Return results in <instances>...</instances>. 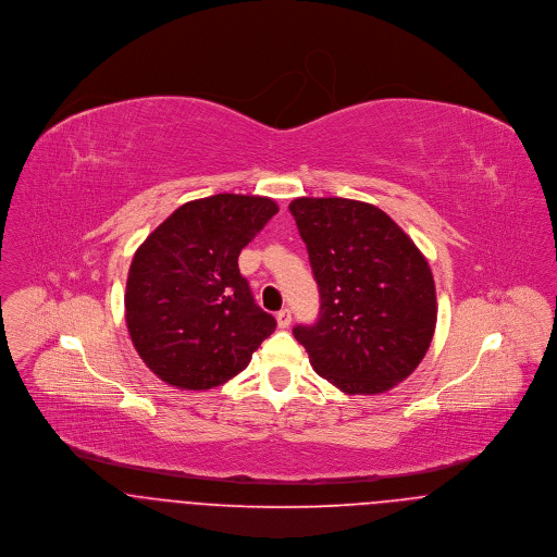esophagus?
Returning a JSON list of instances; mask_svg holds the SVG:
<instances>
[{"mask_svg":"<svg viewBox=\"0 0 557 557\" xmlns=\"http://www.w3.org/2000/svg\"><path fill=\"white\" fill-rule=\"evenodd\" d=\"M276 321H278V327H289L292 323V311L289 309H283L276 313Z\"/></svg>","mask_w":557,"mask_h":557,"instance_id":"34e87169","label":"esophagus"}]
</instances>
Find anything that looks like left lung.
I'll list each match as a JSON object with an SVG mask.
<instances>
[{"instance_id":"obj_1","label":"left lung","mask_w":557,"mask_h":557,"mask_svg":"<svg viewBox=\"0 0 557 557\" xmlns=\"http://www.w3.org/2000/svg\"><path fill=\"white\" fill-rule=\"evenodd\" d=\"M307 244L321 309L294 336L313 369L347 395H380L422 362L437 321L424 255L380 208L341 197L289 203Z\"/></svg>"}]
</instances>
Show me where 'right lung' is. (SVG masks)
<instances>
[{
  "instance_id": "obj_1",
  "label": "right lung",
  "mask_w": 557,
  "mask_h": 557,
  "mask_svg": "<svg viewBox=\"0 0 557 557\" xmlns=\"http://www.w3.org/2000/svg\"><path fill=\"white\" fill-rule=\"evenodd\" d=\"M278 212L268 197L214 195L180 206L137 248L126 325L148 369L169 386L208 391L250 362L276 319L255 305L239 250Z\"/></svg>"
}]
</instances>
